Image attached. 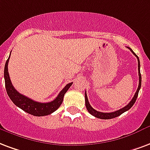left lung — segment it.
<instances>
[{"label": "left lung", "mask_w": 150, "mask_h": 150, "mask_svg": "<svg viewBox=\"0 0 150 150\" xmlns=\"http://www.w3.org/2000/svg\"><path fill=\"white\" fill-rule=\"evenodd\" d=\"M132 52V53L134 54L137 59V65H138V75H139V84H138V87H137V91L135 93L134 98H132V100L129 103L128 105H126V106H124L122 109L118 110H116L115 112H111V113H103V112H99L97 111L96 110H95L94 108H92V106L90 105L89 101H88V98H87V95H86V92H85V103H86V107L88 112L90 114L95 117H98V118H100V119H111V118H114V117H116L117 116H119L122 114H123L124 112L127 111L128 110H129L131 108L133 105H134L135 102H136V99H137V95H138V92H139V90L141 88V86H142V75H141L140 72V61H139V58L137 57V55L135 54V53L133 52V50L130 48V47H127Z\"/></svg>", "instance_id": "8db88e82"}]
</instances>
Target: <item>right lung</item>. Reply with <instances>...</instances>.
Listing matches in <instances>:
<instances>
[{
	"label": "right lung",
	"mask_w": 150,
	"mask_h": 150,
	"mask_svg": "<svg viewBox=\"0 0 150 150\" xmlns=\"http://www.w3.org/2000/svg\"><path fill=\"white\" fill-rule=\"evenodd\" d=\"M10 55H11V53H10ZM10 55L7 61H6V63H5L4 71L5 88H6V91H7V94L8 97L10 98V99L13 101V103L16 106H18L19 108H21L24 111L27 112L30 115H34V116H38V117L46 116V115H50V114L55 111L63 103L64 95L67 91V90L69 89L70 86L72 85V83L67 84L65 87L59 94L58 96L52 102L45 103L35 102L29 98L20 94L14 88V86H13V84L11 83L8 71V60H9Z\"/></svg>",
	"instance_id": "1"
}]
</instances>
